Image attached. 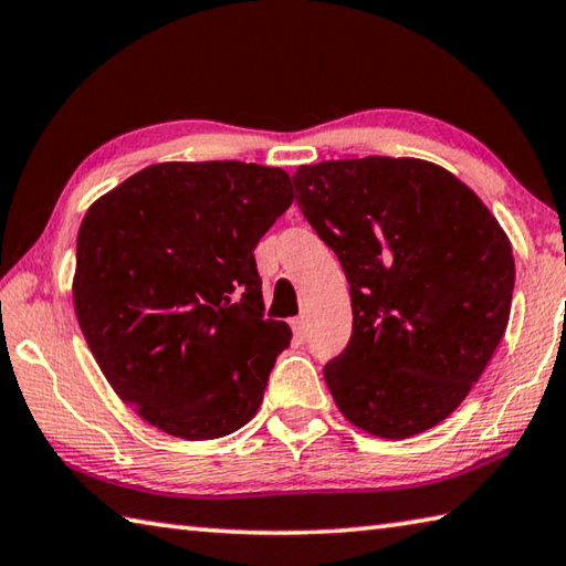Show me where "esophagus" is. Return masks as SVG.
<instances>
[{
  "label": "esophagus",
  "instance_id": "1",
  "mask_svg": "<svg viewBox=\"0 0 566 566\" xmlns=\"http://www.w3.org/2000/svg\"><path fill=\"white\" fill-rule=\"evenodd\" d=\"M292 328H294V334H296V336L304 338V336H306V318H304V316H296V318H292Z\"/></svg>",
  "mask_w": 566,
  "mask_h": 566
}]
</instances>
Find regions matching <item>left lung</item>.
Segmentation results:
<instances>
[{
    "instance_id": "obj_1",
    "label": "left lung",
    "mask_w": 566,
    "mask_h": 566,
    "mask_svg": "<svg viewBox=\"0 0 566 566\" xmlns=\"http://www.w3.org/2000/svg\"><path fill=\"white\" fill-rule=\"evenodd\" d=\"M294 188L352 294V338L324 366L338 410L386 440L438 426L507 328L515 256L505 230L465 182L418 158L300 166Z\"/></svg>"
}]
</instances>
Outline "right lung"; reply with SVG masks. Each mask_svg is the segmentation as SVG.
<instances>
[{
	"label": "right lung",
	"instance_id": "obj_1",
	"mask_svg": "<svg viewBox=\"0 0 566 566\" xmlns=\"http://www.w3.org/2000/svg\"><path fill=\"white\" fill-rule=\"evenodd\" d=\"M294 200L282 168L158 163L91 205L74 310L120 400L185 440L254 418L292 328L264 318L254 248Z\"/></svg>",
	"mask_w": 566,
	"mask_h": 566
}]
</instances>
